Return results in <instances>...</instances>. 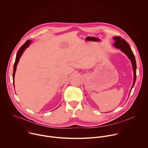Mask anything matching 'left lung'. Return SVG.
Segmentation results:
<instances>
[{
	"mask_svg": "<svg viewBox=\"0 0 148 148\" xmlns=\"http://www.w3.org/2000/svg\"><path fill=\"white\" fill-rule=\"evenodd\" d=\"M113 39L115 40V43L113 44V46L116 47V48L120 49L121 51H122L123 53H124L130 59L132 67H133V70H134V82L133 84L131 87V90L132 87L134 86V84L135 83L136 80V61H135V56L131 49V47L129 45V44L123 38H121L120 36H115L113 38Z\"/></svg>",
	"mask_w": 148,
	"mask_h": 148,
	"instance_id": "left-lung-1",
	"label": "left lung"
}]
</instances>
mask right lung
I'll list each match as a JSON object with an SVG mask.
<instances>
[{"mask_svg":"<svg viewBox=\"0 0 148 148\" xmlns=\"http://www.w3.org/2000/svg\"><path fill=\"white\" fill-rule=\"evenodd\" d=\"M31 43V41L30 40H28L25 42V43L20 48V49L18 50L17 53V55H16V61H15V62H14V68H13V79L14 78V75H15V72H16V68H17V64L19 61V60H20V57L21 56L23 51L25 50V49L27 47H28V46L30 45ZM13 84H14V79H13Z\"/></svg>","mask_w":148,"mask_h":148,"instance_id":"1","label":"right lung"}]
</instances>
